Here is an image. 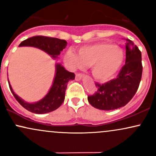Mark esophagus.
<instances>
[{
	"mask_svg": "<svg viewBox=\"0 0 156 156\" xmlns=\"http://www.w3.org/2000/svg\"><path fill=\"white\" fill-rule=\"evenodd\" d=\"M83 74H81V73H77L76 75V80H80L82 79V78H83Z\"/></svg>",
	"mask_w": 156,
	"mask_h": 156,
	"instance_id": "esophagus-1",
	"label": "esophagus"
}]
</instances>
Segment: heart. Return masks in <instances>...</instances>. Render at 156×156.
<instances>
[{
	"label": "heart",
	"mask_w": 156,
	"mask_h": 156,
	"mask_svg": "<svg viewBox=\"0 0 156 156\" xmlns=\"http://www.w3.org/2000/svg\"><path fill=\"white\" fill-rule=\"evenodd\" d=\"M64 62L71 69L91 66L94 78L106 82L117 74L125 58L121 48L108 42L87 44L78 48V54L72 49L64 54Z\"/></svg>",
	"instance_id": "1"
}]
</instances>
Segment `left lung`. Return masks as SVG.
<instances>
[{
  "mask_svg": "<svg viewBox=\"0 0 156 156\" xmlns=\"http://www.w3.org/2000/svg\"><path fill=\"white\" fill-rule=\"evenodd\" d=\"M126 59L117 78L105 83H98L97 92L88 97L94 108L111 111L125 106L133 98L140 83L142 75L141 53L136 45L126 39Z\"/></svg>",
  "mask_w": 156,
  "mask_h": 156,
  "instance_id": "1",
  "label": "left lung"
}]
</instances>
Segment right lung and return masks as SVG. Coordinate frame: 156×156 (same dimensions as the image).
<instances>
[{"label":"right lung","mask_w":156,"mask_h":156,"mask_svg":"<svg viewBox=\"0 0 156 156\" xmlns=\"http://www.w3.org/2000/svg\"><path fill=\"white\" fill-rule=\"evenodd\" d=\"M67 44V42L64 39L36 36L23 41L19 47L29 46L39 48L51 55V58L53 59H55L61 53V51L66 48ZM55 76L49 92L42 99L35 103H28L16 94L8 79L11 92L23 108L32 113L42 114L53 112L62 104L65 98L67 83L70 80H74L76 76L74 73L66 70L65 68L59 63L55 64Z\"/></svg>","instance_id":"obj_1"}]
</instances>
